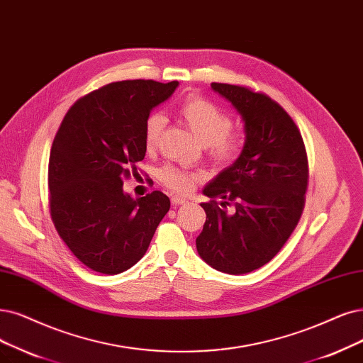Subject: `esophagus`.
<instances>
[{
    "label": "esophagus",
    "instance_id": "obj_1",
    "mask_svg": "<svg viewBox=\"0 0 363 363\" xmlns=\"http://www.w3.org/2000/svg\"><path fill=\"white\" fill-rule=\"evenodd\" d=\"M186 202H189V200H186L185 197H181V196H173V197H172V203H173L174 206L184 205V203H186Z\"/></svg>",
    "mask_w": 363,
    "mask_h": 363
}]
</instances>
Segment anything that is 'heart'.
<instances>
[{"label":"heart","instance_id":"1","mask_svg":"<svg viewBox=\"0 0 363 363\" xmlns=\"http://www.w3.org/2000/svg\"><path fill=\"white\" fill-rule=\"evenodd\" d=\"M177 112L194 136L206 145L208 155L216 164H232L242 154L247 134L242 128L232 127L230 113L217 103L191 94L178 104ZM166 118L163 113L152 112L147 115L143 125V142L147 151H154L158 146ZM158 179L173 191L189 193L202 177L196 172L167 164L160 170Z\"/></svg>","mask_w":363,"mask_h":363}]
</instances>
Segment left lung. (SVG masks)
Instances as JSON below:
<instances>
[{
  "mask_svg": "<svg viewBox=\"0 0 363 363\" xmlns=\"http://www.w3.org/2000/svg\"><path fill=\"white\" fill-rule=\"evenodd\" d=\"M245 123L235 163L203 190L211 197L197 251L220 272L242 275L271 262L296 229L308 189V157L291 116L269 96L242 85L212 84ZM232 206L234 212H226Z\"/></svg>",
  "mask_w": 363,
  "mask_h": 363,
  "instance_id": "obj_1",
  "label": "left lung"
}]
</instances>
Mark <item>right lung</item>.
<instances>
[{"label": "right lung", "instance_id": "add662e5", "mask_svg": "<svg viewBox=\"0 0 363 363\" xmlns=\"http://www.w3.org/2000/svg\"><path fill=\"white\" fill-rule=\"evenodd\" d=\"M178 86L151 79L107 84L65 113L49 157V211L70 251L89 269L115 275L136 264L170 208L161 191L133 199L123 184L145 158L143 125Z\"/></svg>", "mask_w": 363, "mask_h": 363}]
</instances>
